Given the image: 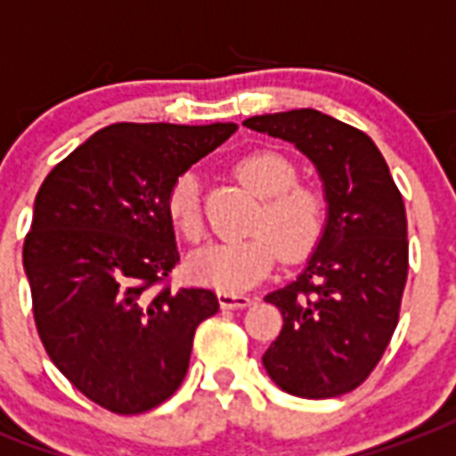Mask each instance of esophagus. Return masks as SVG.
Segmentation results:
<instances>
[{
	"mask_svg": "<svg viewBox=\"0 0 456 456\" xmlns=\"http://www.w3.org/2000/svg\"><path fill=\"white\" fill-rule=\"evenodd\" d=\"M217 299L222 309H244L254 302L251 297L241 295V292H219Z\"/></svg>",
	"mask_w": 456,
	"mask_h": 456,
	"instance_id": "1",
	"label": "esophagus"
}]
</instances>
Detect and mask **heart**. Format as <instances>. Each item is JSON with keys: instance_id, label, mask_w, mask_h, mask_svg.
<instances>
[{"instance_id": "obj_1", "label": "heart", "mask_w": 456, "mask_h": 456, "mask_svg": "<svg viewBox=\"0 0 456 456\" xmlns=\"http://www.w3.org/2000/svg\"><path fill=\"white\" fill-rule=\"evenodd\" d=\"M237 176L258 198L261 210L251 222L254 237L217 241L188 258L195 282L219 292H244L271 273L275 248L285 258L312 251L323 227V198L309 185L297 183L295 164L278 151H251L237 161ZM168 217L185 239L202 237L200 181L195 174L178 176L168 191Z\"/></svg>"}]
</instances>
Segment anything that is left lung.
Masks as SVG:
<instances>
[{
    "label": "left lung",
    "instance_id": "obj_1",
    "mask_svg": "<svg viewBox=\"0 0 456 456\" xmlns=\"http://www.w3.org/2000/svg\"><path fill=\"white\" fill-rule=\"evenodd\" d=\"M312 161L326 224L305 271L265 297L282 331L263 355L280 389L331 399L365 382L399 323L408 275L406 208L382 151L362 130L314 108L244 120Z\"/></svg>",
    "mask_w": 456,
    "mask_h": 456
}]
</instances>
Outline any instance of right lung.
<instances>
[{"label": "right lung", "instance_id": "1", "mask_svg": "<svg viewBox=\"0 0 456 456\" xmlns=\"http://www.w3.org/2000/svg\"><path fill=\"white\" fill-rule=\"evenodd\" d=\"M234 123H116L40 185L23 241L38 336L94 403L133 416L181 387L212 289L161 288L178 263L168 191Z\"/></svg>", "mask_w": 456, "mask_h": 456}]
</instances>
